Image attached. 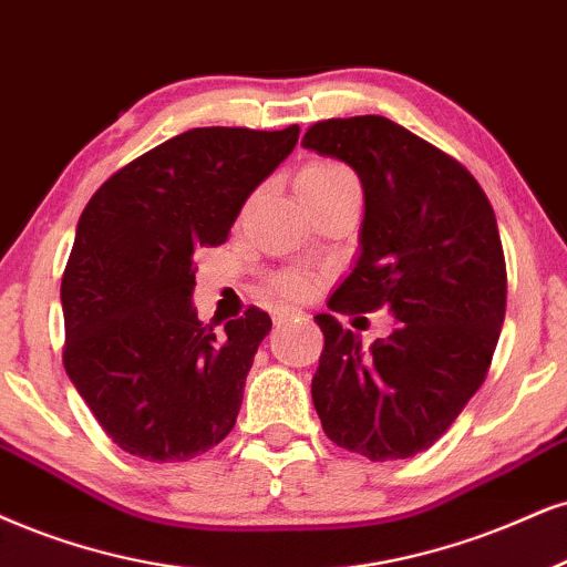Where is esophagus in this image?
I'll use <instances>...</instances> for the list:
<instances>
[{"label": "esophagus", "instance_id": "obj_1", "mask_svg": "<svg viewBox=\"0 0 567 567\" xmlns=\"http://www.w3.org/2000/svg\"><path fill=\"white\" fill-rule=\"evenodd\" d=\"M295 318H302V312L295 310V307H278V310L272 312V323L276 326L289 323V320H295Z\"/></svg>", "mask_w": 567, "mask_h": 567}]
</instances>
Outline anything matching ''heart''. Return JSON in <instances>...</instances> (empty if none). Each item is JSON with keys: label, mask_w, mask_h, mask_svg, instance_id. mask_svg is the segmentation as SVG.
Returning <instances> with one entry per match:
<instances>
[{"label": "heart", "mask_w": 567, "mask_h": 567, "mask_svg": "<svg viewBox=\"0 0 567 567\" xmlns=\"http://www.w3.org/2000/svg\"><path fill=\"white\" fill-rule=\"evenodd\" d=\"M344 181H354L352 173L344 165L333 163V159H312L307 163L297 176L299 194H318L326 188L344 184ZM268 289L272 295L289 299V302H302V299L312 297L318 289V278L310 270L302 268H289L278 270L268 278Z\"/></svg>", "instance_id": "heart-1"}]
</instances>
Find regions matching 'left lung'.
<instances>
[{
    "label": "left lung",
    "mask_w": 567,
    "mask_h": 567,
    "mask_svg": "<svg viewBox=\"0 0 567 567\" xmlns=\"http://www.w3.org/2000/svg\"><path fill=\"white\" fill-rule=\"evenodd\" d=\"M305 150L337 157L365 194L360 257L328 299L333 312L386 307L400 323L368 349L320 312L312 375L326 436L362 457L429 450L484 383L507 305L505 251L484 188L457 159L381 115L331 117Z\"/></svg>",
    "instance_id": "obj_1"
}]
</instances>
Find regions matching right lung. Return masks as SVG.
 Listing matches in <instances>:
<instances>
[{"mask_svg": "<svg viewBox=\"0 0 567 567\" xmlns=\"http://www.w3.org/2000/svg\"><path fill=\"white\" fill-rule=\"evenodd\" d=\"M284 131L192 128L113 173L83 207L62 272V362L113 442L184 463L234 429L268 312L223 333L192 305L194 249L228 239L244 202L291 155Z\"/></svg>", "mask_w": 567, "mask_h": 567, "instance_id": "add662e5", "label": "right lung"}]
</instances>
